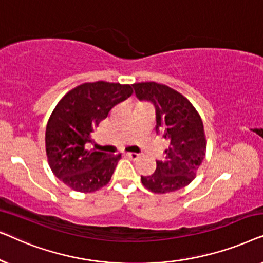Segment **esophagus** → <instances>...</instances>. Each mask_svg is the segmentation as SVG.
<instances>
[{"instance_id": "obj_1", "label": "esophagus", "mask_w": 263, "mask_h": 263, "mask_svg": "<svg viewBox=\"0 0 263 263\" xmlns=\"http://www.w3.org/2000/svg\"><path fill=\"white\" fill-rule=\"evenodd\" d=\"M124 156L127 158H130V159H133V160L138 159V158H139L138 153H124Z\"/></svg>"}]
</instances>
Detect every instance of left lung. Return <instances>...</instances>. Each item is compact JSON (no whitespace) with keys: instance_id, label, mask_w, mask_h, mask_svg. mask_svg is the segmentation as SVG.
<instances>
[{"instance_id":"obj_1","label":"left lung","mask_w":263,"mask_h":263,"mask_svg":"<svg viewBox=\"0 0 263 263\" xmlns=\"http://www.w3.org/2000/svg\"><path fill=\"white\" fill-rule=\"evenodd\" d=\"M140 100L156 107V130L170 141L165 158L157 160L154 174L141 176L143 186L156 194L184 188L196 176L206 156L203 123L193 104L166 85L138 82L133 85Z\"/></svg>"}]
</instances>
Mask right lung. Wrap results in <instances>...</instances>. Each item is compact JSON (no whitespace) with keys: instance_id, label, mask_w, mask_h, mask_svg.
<instances>
[{"instance_id":"add662e5","label":"right lung","mask_w":263,"mask_h":263,"mask_svg":"<svg viewBox=\"0 0 263 263\" xmlns=\"http://www.w3.org/2000/svg\"><path fill=\"white\" fill-rule=\"evenodd\" d=\"M132 95L130 85L86 82L68 92L53 109L46 124V156L53 175L70 189L93 193L109 183L121 154L88 147L100 122Z\"/></svg>"}]
</instances>
